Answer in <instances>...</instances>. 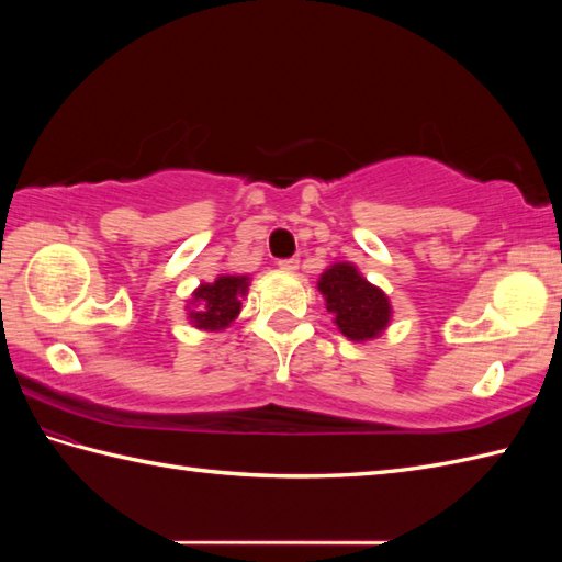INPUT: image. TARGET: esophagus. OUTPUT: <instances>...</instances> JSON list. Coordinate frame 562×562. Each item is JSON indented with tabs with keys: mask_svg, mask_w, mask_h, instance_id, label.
Listing matches in <instances>:
<instances>
[{
	"mask_svg": "<svg viewBox=\"0 0 562 562\" xmlns=\"http://www.w3.org/2000/svg\"><path fill=\"white\" fill-rule=\"evenodd\" d=\"M278 266H280V270H284V272H294L296 268H300V258H284V260L278 262Z\"/></svg>",
	"mask_w": 562,
	"mask_h": 562,
	"instance_id": "1",
	"label": "esophagus"
}]
</instances>
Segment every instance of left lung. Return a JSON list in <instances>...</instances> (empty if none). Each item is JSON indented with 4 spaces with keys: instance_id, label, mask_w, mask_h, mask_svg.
<instances>
[{
    "instance_id": "left-lung-1",
    "label": "left lung",
    "mask_w": 562,
    "mask_h": 562,
    "mask_svg": "<svg viewBox=\"0 0 562 562\" xmlns=\"http://www.w3.org/2000/svg\"><path fill=\"white\" fill-rule=\"evenodd\" d=\"M326 308L336 316V326L350 340H372L391 321L389 296L367 282L352 262H336L318 280Z\"/></svg>"
}]
</instances>
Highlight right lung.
<instances>
[{
	"instance_id": "obj_1",
	"label": "right lung",
	"mask_w": 562,
	"mask_h": 562,
	"mask_svg": "<svg viewBox=\"0 0 562 562\" xmlns=\"http://www.w3.org/2000/svg\"><path fill=\"white\" fill-rule=\"evenodd\" d=\"M248 290L246 274H220L214 282H202L193 292V312L188 318L195 328L222 330L241 312V296Z\"/></svg>"
}]
</instances>
